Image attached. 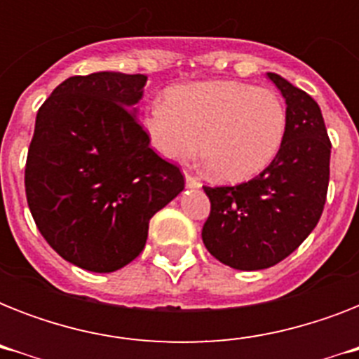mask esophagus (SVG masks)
Masks as SVG:
<instances>
[{"instance_id":"esophagus-1","label":"esophagus","mask_w":359,"mask_h":359,"mask_svg":"<svg viewBox=\"0 0 359 359\" xmlns=\"http://www.w3.org/2000/svg\"><path fill=\"white\" fill-rule=\"evenodd\" d=\"M184 180H186V188H194V190H197V188H201V182L197 179H194L191 175L186 173L184 175Z\"/></svg>"}]
</instances>
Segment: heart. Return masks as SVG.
I'll use <instances>...</instances> for the list:
<instances>
[{
	"label": "heart",
	"mask_w": 359,
	"mask_h": 359,
	"mask_svg": "<svg viewBox=\"0 0 359 359\" xmlns=\"http://www.w3.org/2000/svg\"><path fill=\"white\" fill-rule=\"evenodd\" d=\"M149 145L165 160L197 152L208 173L227 182L255 177L272 162L287 132V109L272 89L242 81H197L169 89L141 117Z\"/></svg>",
	"instance_id": "b5f03b06"
}]
</instances>
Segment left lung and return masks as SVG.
<instances>
[{
	"label": "left lung",
	"instance_id": "obj_1",
	"mask_svg": "<svg viewBox=\"0 0 359 359\" xmlns=\"http://www.w3.org/2000/svg\"><path fill=\"white\" fill-rule=\"evenodd\" d=\"M287 104V132L262 173L238 186H203L210 216L203 244L236 270H262L289 257L317 227L328 191L332 143L318 104L268 72Z\"/></svg>",
	"mask_w": 359,
	"mask_h": 359
}]
</instances>
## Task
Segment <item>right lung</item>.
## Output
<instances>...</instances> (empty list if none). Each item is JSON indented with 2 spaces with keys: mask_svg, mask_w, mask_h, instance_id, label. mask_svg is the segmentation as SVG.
<instances>
[{
  "mask_svg": "<svg viewBox=\"0 0 359 359\" xmlns=\"http://www.w3.org/2000/svg\"><path fill=\"white\" fill-rule=\"evenodd\" d=\"M145 74L93 72L59 83L35 121L25 196L46 242L89 272L126 266L149 219L184 190V177L149 147L135 121Z\"/></svg>",
  "mask_w": 359,
  "mask_h": 359,
  "instance_id": "right-lung-1",
  "label": "right lung"
}]
</instances>
